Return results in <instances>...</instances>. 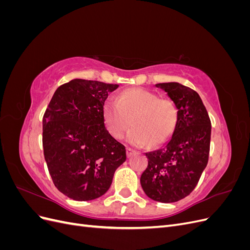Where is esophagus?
Instances as JSON below:
<instances>
[{"label": "esophagus", "instance_id": "1", "mask_svg": "<svg viewBox=\"0 0 250 250\" xmlns=\"http://www.w3.org/2000/svg\"><path fill=\"white\" fill-rule=\"evenodd\" d=\"M134 152V151L131 149V148H127L126 149V154H127V157H130L132 155V153Z\"/></svg>", "mask_w": 250, "mask_h": 250}]
</instances>
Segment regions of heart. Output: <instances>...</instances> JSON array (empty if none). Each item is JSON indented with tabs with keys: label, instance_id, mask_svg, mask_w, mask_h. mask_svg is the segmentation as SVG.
Here are the masks:
<instances>
[{
	"label": "heart",
	"instance_id": "1",
	"mask_svg": "<svg viewBox=\"0 0 250 250\" xmlns=\"http://www.w3.org/2000/svg\"><path fill=\"white\" fill-rule=\"evenodd\" d=\"M103 122L115 139L127 134V142L134 146H144L151 142L161 145L167 142L175 129L178 109L175 103L142 87L123 90L116 100H107L102 107Z\"/></svg>",
	"mask_w": 250,
	"mask_h": 250
}]
</instances>
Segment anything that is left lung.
<instances>
[{"label":"left lung","mask_w":250,"mask_h":250,"mask_svg":"<svg viewBox=\"0 0 250 250\" xmlns=\"http://www.w3.org/2000/svg\"><path fill=\"white\" fill-rule=\"evenodd\" d=\"M175 103L178 119L165 145L147 152L148 167L141 175L144 192L154 201L176 202L197 185L208 161L210 120L200 96L178 82L157 83Z\"/></svg>","instance_id":"left-lung-1"}]
</instances>
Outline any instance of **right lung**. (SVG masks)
<instances>
[{"mask_svg": "<svg viewBox=\"0 0 250 250\" xmlns=\"http://www.w3.org/2000/svg\"><path fill=\"white\" fill-rule=\"evenodd\" d=\"M119 84L73 79L59 86L42 119V146L53 183L73 200L101 197L126 161L102 118L108 94Z\"/></svg>", "mask_w": 250, "mask_h": 250, "instance_id": "add662e5", "label": "right lung"}]
</instances>
